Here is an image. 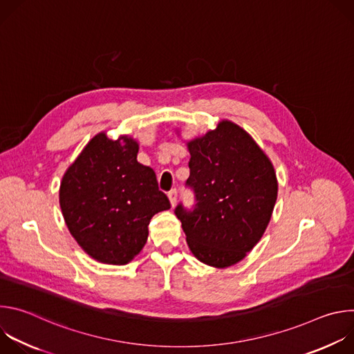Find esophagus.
<instances>
[{
  "instance_id": "obj_1",
  "label": "esophagus",
  "mask_w": 354,
  "mask_h": 354,
  "mask_svg": "<svg viewBox=\"0 0 354 354\" xmlns=\"http://www.w3.org/2000/svg\"><path fill=\"white\" fill-rule=\"evenodd\" d=\"M168 197H169V201H171V206L174 207L176 205V200H178V190L176 189H172L169 193H168Z\"/></svg>"
}]
</instances>
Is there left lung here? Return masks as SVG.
Instances as JSON below:
<instances>
[{
  "label": "left lung",
  "mask_w": 354,
  "mask_h": 354,
  "mask_svg": "<svg viewBox=\"0 0 354 354\" xmlns=\"http://www.w3.org/2000/svg\"><path fill=\"white\" fill-rule=\"evenodd\" d=\"M187 149L186 186L196 205L187 210L180 203L175 214L200 262L232 266L266 231L277 198L274 168L255 140L230 120L189 141Z\"/></svg>",
  "instance_id": "obj_1"
}]
</instances>
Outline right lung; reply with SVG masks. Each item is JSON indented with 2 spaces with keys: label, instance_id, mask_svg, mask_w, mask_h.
<instances>
[{
  "label": "right lung",
  "instance_id": "1",
  "mask_svg": "<svg viewBox=\"0 0 354 354\" xmlns=\"http://www.w3.org/2000/svg\"><path fill=\"white\" fill-rule=\"evenodd\" d=\"M129 136L96 134L66 171L60 207L68 231L97 262L126 265L147 242L154 214L171 209L156 172L137 161Z\"/></svg>",
  "mask_w": 354,
  "mask_h": 354
}]
</instances>
